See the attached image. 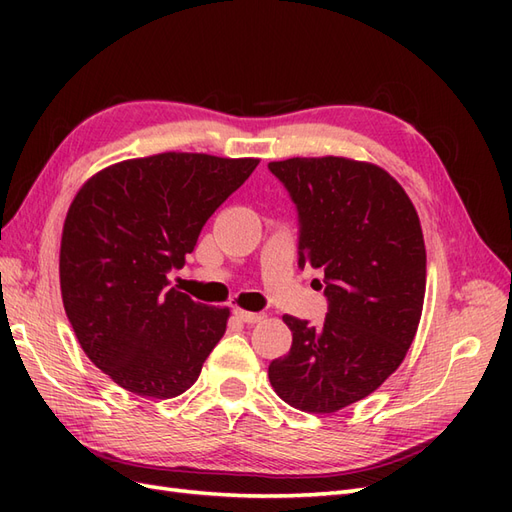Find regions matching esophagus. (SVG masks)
Here are the masks:
<instances>
[{
	"instance_id": "obj_1",
	"label": "esophagus",
	"mask_w": 512,
	"mask_h": 512,
	"mask_svg": "<svg viewBox=\"0 0 512 512\" xmlns=\"http://www.w3.org/2000/svg\"><path fill=\"white\" fill-rule=\"evenodd\" d=\"M235 316L247 324H254V322H260L262 318H265V314L260 312H245V309H235Z\"/></svg>"
}]
</instances>
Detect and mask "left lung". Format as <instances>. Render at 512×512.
I'll list each match as a JSON object with an SVG mask.
<instances>
[{
	"label": "left lung",
	"mask_w": 512,
	"mask_h": 512,
	"mask_svg": "<svg viewBox=\"0 0 512 512\" xmlns=\"http://www.w3.org/2000/svg\"><path fill=\"white\" fill-rule=\"evenodd\" d=\"M299 213V267L322 269L327 318L284 316L290 352L269 365L286 404L331 414L374 393L406 359L423 312L427 254L404 188L348 158L269 162Z\"/></svg>",
	"instance_id": "1"
}]
</instances>
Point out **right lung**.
I'll return each mask as SVG.
<instances>
[{"mask_svg":"<svg viewBox=\"0 0 512 512\" xmlns=\"http://www.w3.org/2000/svg\"><path fill=\"white\" fill-rule=\"evenodd\" d=\"M256 158L158 153L108 166L74 196L59 252L61 299L91 363L121 389L170 399L198 380L228 307L168 288L200 230Z\"/></svg>","mask_w":512,"mask_h":512,"instance_id":"right-lung-1","label":"right lung"}]
</instances>
